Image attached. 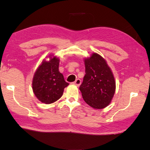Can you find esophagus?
<instances>
[{
	"mask_svg": "<svg viewBox=\"0 0 150 150\" xmlns=\"http://www.w3.org/2000/svg\"><path fill=\"white\" fill-rule=\"evenodd\" d=\"M73 83L76 86H79L81 83V81L79 79H76L75 82H73Z\"/></svg>",
	"mask_w": 150,
	"mask_h": 150,
	"instance_id": "obj_1",
	"label": "esophagus"
}]
</instances>
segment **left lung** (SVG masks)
I'll return each mask as SVG.
<instances>
[{"instance_id": "obj_1", "label": "left lung", "mask_w": 150, "mask_h": 150, "mask_svg": "<svg viewBox=\"0 0 150 150\" xmlns=\"http://www.w3.org/2000/svg\"><path fill=\"white\" fill-rule=\"evenodd\" d=\"M85 75L79 89L85 102L95 109L110 105L116 91V81L106 61L96 53L84 58Z\"/></svg>"}]
</instances>
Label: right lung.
<instances>
[{"label":"right lung","instance_id":"obj_1","mask_svg":"<svg viewBox=\"0 0 150 150\" xmlns=\"http://www.w3.org/2000/svg\"><path fill=\"white\" fill-rule=\"evenodd\" d=\"M59 57L50 54L43 59L33 77V92L40 102L46 105L59 100L69 85L59 71Z\"/></svg>","mask_w":150,"mask_h":150}]
</instances>
